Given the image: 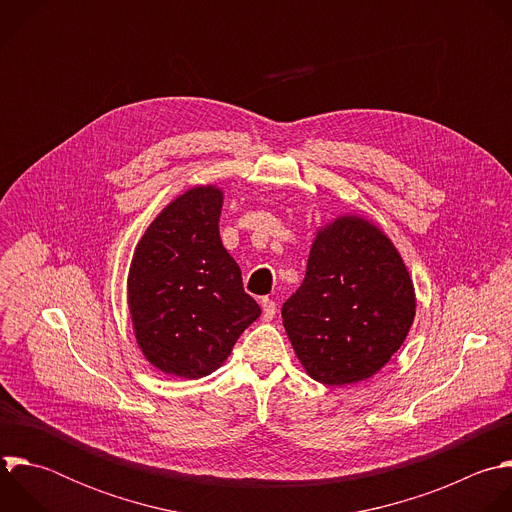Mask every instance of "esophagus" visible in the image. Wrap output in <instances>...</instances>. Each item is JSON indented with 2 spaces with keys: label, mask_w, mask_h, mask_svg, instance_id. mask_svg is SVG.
Returning a JSON list of instances; mask_svg holds the SVG:
<instances>
[{
  "label": "esophagus",
  "mask_w": 512,
  "mask_h": 512,
  "mask_svg": "<svg viewBox=\"0 0 512 512\" xmlns=\"http://www.w3.org/2000/svg\"><path fill=\"white\" fill-rule=\"evenodd\" d=\"M260 304H262V317H264V321H272L274 315H276L274 300L272 298H262Z\"/></svg>",
  "instance_id": "esophagus-1"
}]
</instances>
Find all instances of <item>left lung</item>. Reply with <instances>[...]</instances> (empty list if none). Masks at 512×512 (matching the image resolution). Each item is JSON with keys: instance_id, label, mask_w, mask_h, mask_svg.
Listing matches in <instances>:
<instances>
[{"instance_id": "obj_1", "label": "left lung", "mask_w": 512, "mask_h": 512, "mask_svg": "<svg viewBox=\"0 0 512 512\" xmlns=\"http://www.w3.org/2000/svg\"><path fill=\"white\" fill-rule=\"evenodd\" d=\"M414 317V280L401 254L359 214L319 226L304 280L282 304V325L302 369L339 387L381 371Z\"/></svg>"}]
</instances>
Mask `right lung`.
<instances>
[{
	"mask_svg": "<svg viewBox=\"0 0 512 512\" xmlns=\"http://www.w3.org/2000/svg\"><path fill=\"white\" fill-rule=\"evenodd\" d=\"M224 189L177 195L141 236L127 276V304L143 357L181 379L214 373L260 317L220 238Z\"/></svg>",
	"mask_w": 512,
	"mask_h": 512,
	"instance_id": "obj_1",
	"label": "right lung"
}]
</instances>
